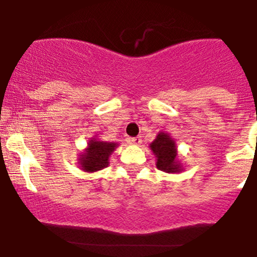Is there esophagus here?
Wrapping results in <instances>:
<instances>
[{
    "label": "esophagus",
    "mask_w": 257,
    "mask_h": 257,
    "mask_svg": "<svg viewBox=\"0 0 257 257\" xmlns=\"http://www.w3.org/2000/svg\"><path fill=\"white\" fill-rule=\"evenodd\" d=\"M129 142H131V144H133V145H140L142 144V138L140 137L131 138V139H129Z\"/></svg>",
    "instance_id": "esophagus-1"
}]
</instances>
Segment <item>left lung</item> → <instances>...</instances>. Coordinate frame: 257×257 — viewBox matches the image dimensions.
Masks as SVG:
<instances>
[{"mask_svg": "<svg viewBox=\"0 0 257 257\" xmlns=\"http://www.w3.org/2000/svg\"><path fill=\"white\" fill-rule=\"evenodd\" d=\"M156 158V167L167 174H178L183 171V166L178 160L176 142L170 134L160 132L149 145Z\"/></svg>", "mask_w": 257, "mask_h": 257, "instance_id": "left-lung-1", "label": "left lung"}]
</instances>
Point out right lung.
Segmentation results:
<instances>
[{
    "label": "right lung",
    "instance_id": "add662e5",
    "mask_svg": "<svg viewBox=\"0 0 257 257\" xmlns=\"http://www.w3.org/2000/svg\"><path fill=\"white\" fill-rule=\"evenodd\" d=\"M118 143L103 142L97 136L90 138L86 149L80 153L77 164L85 172H96L109 165V156L117 149Z\"/></svg>",
    "mask_w": 257,
    "mask_h": 257
}]
</instances>
